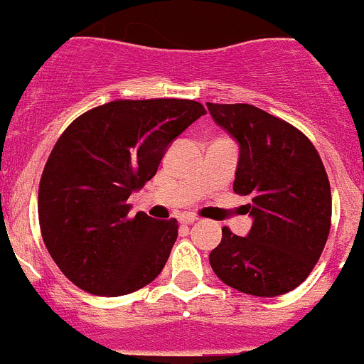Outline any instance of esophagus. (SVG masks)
<instances>
[{
    "label": "esophagus",
    "instance_id": "esophagus-1",
    "mask_svg": "<svg viewBox=\"0 0 364 364\" xmlns=\"http://www.w3.org/2000/svg\"><path fill=\"white\" fill-rule=\"evenodd\" d=\"M178 220L182 222V224H193V222H197L198 218L195 217V215H191V213H184V215H180Z\"/></svg>",
    "mask_w": 364,
    "mask_h": 364
}]
</instances>
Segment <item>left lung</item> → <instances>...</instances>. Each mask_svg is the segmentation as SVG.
<instances>
[{
    "label": "left lung",
    "instance_id": "1",
    "mask_svg": "<svg viewBox=\"0 0 364 364\" xmlns=\"http://www.w3.org/2000/svg\"><path fill=\"white\" fill-rule=\"evenodd\" d=\"M211 117L239 142L233 191L250 202L247 237L222 228L210 264L224 284L277 297L306 281L332 226V191L306 134L250 104H211Z\"/></svg>",
    "mask_w": 364,
    "mask_h": 364
}]
</instances>
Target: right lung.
Here are the masks:
<instances>
[{
    "label": "right lung",
    "instance_id": "add662e5",
    "mask_svg": "<svg viewBox=\"0 0 364 364\" xmlns=\"http://www.w3.org/2000/svg\"><path fill=\"white\" fill-rule=\"evenodd\" d=\"M202 114L195 100H114L80 114L58 138L41 173L38 218L45 246L73 284L118 297L159 277L178 222L142 211L129 217L127 198Z\"/></svg>",
    "mask_w": 364,
    "mask_h": 364
}]
</instances>
